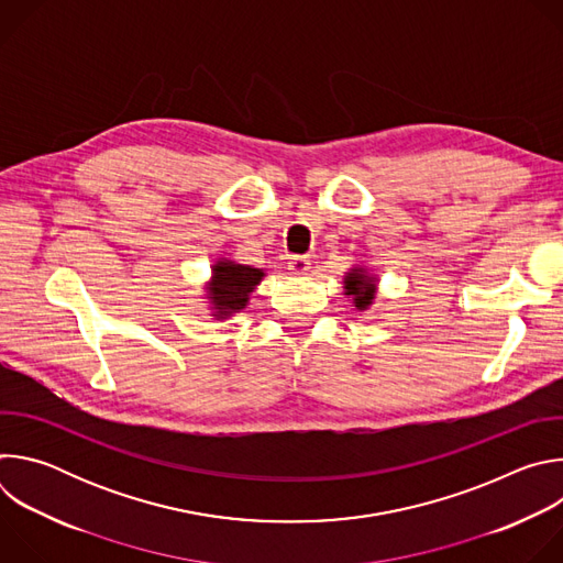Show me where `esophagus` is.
Returning a JSON list of instances; mask_svg holds the SVG:
<instances>
[{
	"label": "esophagus",
	"instance_id": "1",
	"mask_svg": "<svg viewBox=\"0 0 563 563\" xmlns=\"http://www.w3.org/2000/svg\"><path fill=\"white\" fill-rule=\"evenodd\" d=\"M309 258L307 256H291L289 261H287V267H289V272L294 274V276H305L307 272H309Z\"/></svg>",
	"mask_w": 563,
	"mask_h": 563
}]
</instances>
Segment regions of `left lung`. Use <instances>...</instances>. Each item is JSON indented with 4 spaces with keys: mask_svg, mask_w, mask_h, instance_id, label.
<instances>
[{
    "mask_svg": "<svg viewBox=\"0 0 563 563\" xmlns=\"http://www.w3.org/2000/svg\"><path fill=\"white\" fill-rule=\"evenodd\" d=\"M345 291L347 296H354V305L358 309H365L374 300V283L361 269H352L347 274Z\"/></svg>",
    "mask_w": 563,
    "mask_h": 563,
    "instance_id": "left-lung-1",
    "label": "left lung"
}]
</instances>
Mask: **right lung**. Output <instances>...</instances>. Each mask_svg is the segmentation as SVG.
Segmentation results:
<instances>
[{
	"mask_svg": "<svg viewBox=\"0 0 563 563\" xmlns=\"http://www.w3.org/2000/svg\"><path fill=\"white\" fill-rule=\"evenodd\" d=\"M263 280V269L247 265H233L222 261L213 265V283L209 287L211 300L216 305V316L224 318L231 311L243 309L247 305V294Z\"/></svg>",
	"mask_w": 563,
	"mask_h": 563,
	"instance_id": "1",
	"label": "right lung"
}]
</instances>
